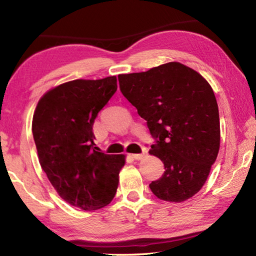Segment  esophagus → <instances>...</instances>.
<instances>
[{
  "instance_id": "34e87169",
  "label": "esophagus",
  "mask_w": 256,
  "mask_h": 256,
  "mask_svg": "<svg viewBox=\"0 0 256 256\" xmlns=\"http://www.w3.org/2000/svg\"><path fill=\"white\" fill-rule=\"evenodd\" d=\"M146 154H148V151H146V149H144V151H142L141 154H132V157L136 160H141L146 157Z\"/></svg>"
}]
</instances>
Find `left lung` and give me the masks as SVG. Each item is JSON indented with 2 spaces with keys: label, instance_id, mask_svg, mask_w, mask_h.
I'll use <instances>...</instances> for the list:
<instances>
[{
  "label": "left lung",
  "instance_id": "8db88e82",
  "mask_svg": "<svg viewBox=\"0 0 256 256\" xmlns=\"http://www.w3.org/2000/svg\"><path fill=\"white\" fill-rule=\"evenodd\" d=\"M118 81L156 140L149 154L166 170L150 190L164 201L188 200L204 185L219 152V110L211 86L178 62L120 74Z\"/></svg>",
  "mask_w": 256,
  "mask_h": 256
}]
</instances>
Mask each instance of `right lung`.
Returning a JSON list of instances; mask_svg holds the SVG:
<instances>
[{"label":"right lung","mask_w":256,"mask_h":256,"mask_svg":"<svg viewBox=\"0 0 256 256\" xmlns=\"http://www.w3.org/2000/svg\"><path fill=\"white\" fill-rule=\"evenodd\" d=\"M116 90V76L68 81L47 92L34 112L42 170L64 201L84 211L110 204L125 164L124 154H104L94 141V120Z\"/></svg>","instance_id":"obj_1"}]
</instances>
